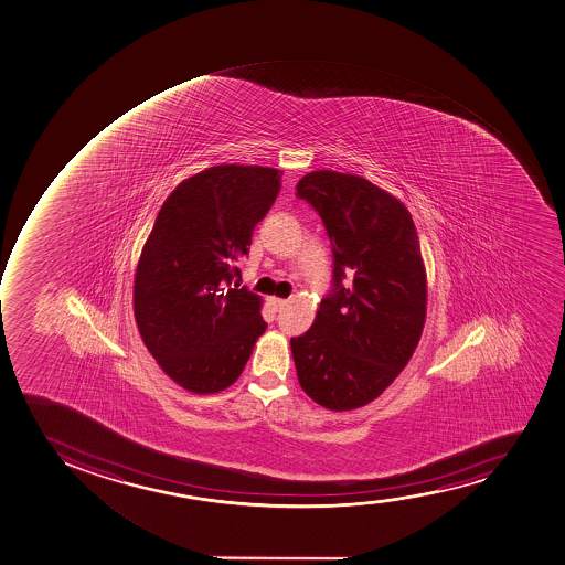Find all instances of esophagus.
I'll return each instance as SVG.
<instances>
[{
	"label": "esophagus",
	"mask_w": 565,
	"mask_h": 565,
	"mask_svg": "<svg viewBox=\"0 0 565 565\" xmlns=\"http://www.w3.org/2000/svg\"><path fill=\"white\" fill-rule=\"evenodd\" d=\"M270 305H273L274 310H281L284 306H287V300L286 298L273 297L270 298Z\"/></svg>",
	"instance_id": "1"
}]
</instances>
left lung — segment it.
<instances>
[{
    "instance_id": "8db88e82",
    "label": "left lung",
    "mask_w": 565,
    "mask_h": 565,
    "mask_svg": "<svg viewBox=\"0 0 565 565\" xmlns=\"http://www.w3.org/2000/svg\"><path fill=\"white\" fill-rule=\"evenodd\" d=\"M332 244V291L291 338L298 383L319 406H366L406 369L426 319V270L412 214L356 174L308 172L297 184ZM348 273L352 281L342 284Z\"/></svg>"
}]
</instances>
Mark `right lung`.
<instances>
[{
    "label": "right lung",
    "mask_w": 565,
    "mask_h": 565,
    "mask_svg": "<svg viewBox=\"0 0 565 565\" xmlns=\"http://www.w3.org/2000/svg\"><path fill=\"white\" fill-rule=\"evenodd\" d=\"M284 172L217 166L185 178L159 210L135 270L140 338L174 383L195 394L231 387L267 330L259 295L231 286Z\"/></svg>",
    "instance_id": "1"
}]
</instances>
